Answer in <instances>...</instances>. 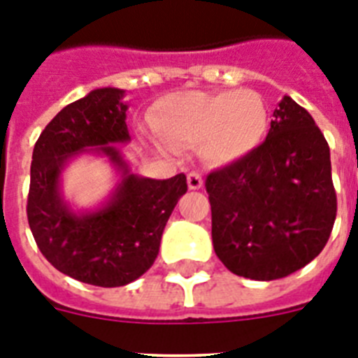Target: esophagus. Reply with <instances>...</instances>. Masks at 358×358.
Masks as SVG:
<instances>
[{
  "instance_id": "34e87169",
  "label": "esophagus",
  "mask_w": 358,
  "mask_h": 358,
  "mask_svg": "<svg viewBox=\"0 0 358 358\" xmlns=\"http://www.w3.org/2000/svg\"><path fill=\"white\" fill-rule=\"evenodd\" d=\"M186 181H188L189 189H201L202 188V177L199 172H189L188 177H186Z\"/></svg>"
}]
</instances>
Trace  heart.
<instances>
[{"label":"heart","mask_w":358,"mask_h":358,"mask_svg":"<svg viewBox=\"0 0 358 358\" xmlns=\"http://www.w3.org/2000/svg\"><path fill=\"white\" fill-rule=\"evenodd\" d=\"M152 127L166 147L199 143L202 159L224 166L260 147L268 129V109L255 91H181L157 103Z\"/></svg>","instance_id":"obj_1"}]
</instances>
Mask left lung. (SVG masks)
I'll list each match as a JSON object with an SVG mask.
<instances>
[{
  "label": "left lung",
  "mask_w": 358,
  "mask_h": 358,
  "mask_svg": "<svg viewBox=\"0 0 358 358\" xmlns=\"http://www.w3.org/2000/svg\"><path fill=\"white\" fill-rule=\"evenodd\" d=\"M264 143L211 172L215 255L231 273L271 281L314 260L337 213L330 147L314 118L283 96Z\"/></svg>",
  "instance_id": "8db88e82"
}]
</instances>
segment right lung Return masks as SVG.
I'll return each mask as SVG.
<instances>
[{"label":"right lung","instance_id":"right-lung-1","mask_svg":"<svg viewBox=\"0 0 358 358\" xmlns=\"http://www.w3.org/2000/svg\"><path fill=\"white\" fill-rule=\"evenodd\" d=\"M123 96L118 87H100L66 106L31 154L27 213L37 248L57 271L96 287H123L147 273L188 189L185 173L157 181L132 172L118 147L131 141ZM84 153L106 157L119 182L98 207L75 210L62 192V172Z\"/></svg>","mask_w":358,"mask_h":358}]
</instances>
